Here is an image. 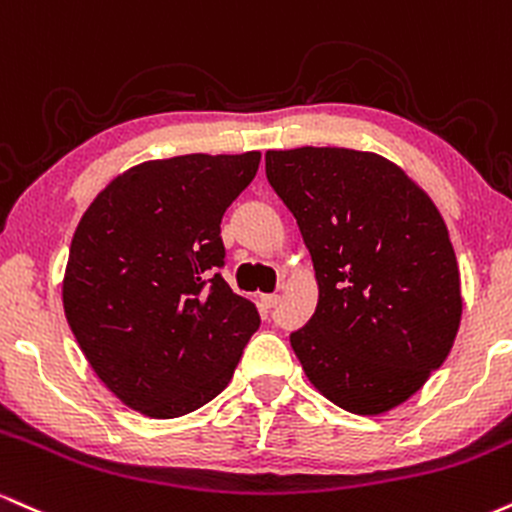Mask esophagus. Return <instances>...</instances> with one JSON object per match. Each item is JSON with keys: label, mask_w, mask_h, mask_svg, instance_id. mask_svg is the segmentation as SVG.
Listing matches in <instances>:
<instances>
[{"label": "esophagus", "mask_w": 512, "mask_h": 512, "mask_svg": "<svg viewBox=\"0 0 512 512\" xmlns=\"http://www.w3.org/2000/svg\"><path fill=\"white\" fill-rule=\"evenodd\" d=\"M261 304L266 309H275L280 304V294H261Z\"/></svg>", "instance_id": "obj_1"}]
</instances>
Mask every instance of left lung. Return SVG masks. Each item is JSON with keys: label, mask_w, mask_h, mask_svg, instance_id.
I'll return each instance as SVG.
<instances>
[{"label": "left lung", "mask_w": 512, "mask_h": 512, "mask_svg": "<svg viewBox=\"0 0 512 512\" xmlns=\"http://www.w3.org/2000/svg\"><path fill=\"white\" fill-rule=\"evenodd\" d=\"M266 174L316 270V311L290 335L306 378L342 410L390 412L446 362L458 335L460 268L446 220L402 167L366 150H268Z\"/></svg>", "instance_id": "obj_1"}]
</instances>
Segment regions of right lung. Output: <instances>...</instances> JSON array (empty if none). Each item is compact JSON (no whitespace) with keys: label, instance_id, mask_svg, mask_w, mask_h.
<instances>
[{"label":"right lung","instance_id":"1","mask_svg":"<svg viewBox=\"0 0 512 512\" xmlns=\"http://www.w3.org/2000/svg\"><path fill=\"white\" fill-rule=\"evenodd\" d=\"M261 153L146 160L105 184L78 220L64 314L88 364L131 410L174 419L232 381L261 316L215 273L220 222Z\"/></svg>","mask_w":512,"mask_h":512}]
</instances>
